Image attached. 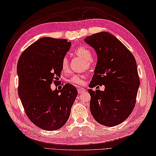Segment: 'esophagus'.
Listing matches in <instances>:
<instances>
[{
	"instance_id": "34e87169",
	"label": "esophagus",
	"mask_w": 156,
	"mask_h": 156,
	"mask_svg": "<svg viewBox=\"0 0 156 156\" xmlns=\"http://www.w3.org/2000/svg\"><path fill=\"white\" fill-rule=\"evenodd\" d=\"M77 90H78V93L79 94H82L83 93H84L85 91V90L84 89H83V88H80V89L78 88Z\"/></svg>"
}]
</instances>
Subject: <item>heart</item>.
Here are the masks:
<instances>
[{
    "label": "heart",
    "instance_id": "heart-1",
    "mask_svg": "<svg viewBox=\"0 0 156 156\" xmlns=\"http://www.w3.org/2000/svg\"><path fill=\"white\" fill-rule=\"evenodd\" d=\"M75 54L77 56L80 57L83 59H84L87 62V64L88 66L90 65V61H91L93 58L92 54L88 48L85 47H80L77 49L75 51ZM62 69L64 71H67L69 69V61L67 57H64L62 59V63H61ZM83 76H80L79 75H74L69 78V81L71 84L75 85H82L84 84V79H83Z\"/></svg>",
    "mask_w": 156,
    "mask_h": 156
}]
</instances>
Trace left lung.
Returning <instances> with one entry per match:
<instances>
[{
	"label": "left lung",
	"instance_id": "left-lung-1",
	"mask_svg": "<svg viewBox=\"0 0 156 156\" xmlns=\"http://www.w3.org/2000/svg\"><path fill=\"white\" fill-rule=\"evenodd\" d=\"M93 48L97 63L89 87L105 85V90L88 89L90 111L98 123L115 126L130 115L140 86L136 59L130 50L107 32L86 37Z\"/></svg>",
	"mask_w": 156,
	"mask_h": 156
}]
</instances>
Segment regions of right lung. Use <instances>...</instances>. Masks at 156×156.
<instances>
[{"instance_id": "add662e5", "label": "right lung", "mask_w": 156, "mask_h": 156, "mask_svg": "<svg viewBox=\"0 0 156 156\" xmlns=\"http://www.w3.org/2000/svg\"><path fill=\"white\" fill-rule=\"evenodd\" d=\"M66 39L44 37L22 52L17 64L18 95L26 115L43 130L62 128L69 119L77 90L71 84L52 90L62 71L61 63L71 47Z\"/></svg>"}]
</instances>
